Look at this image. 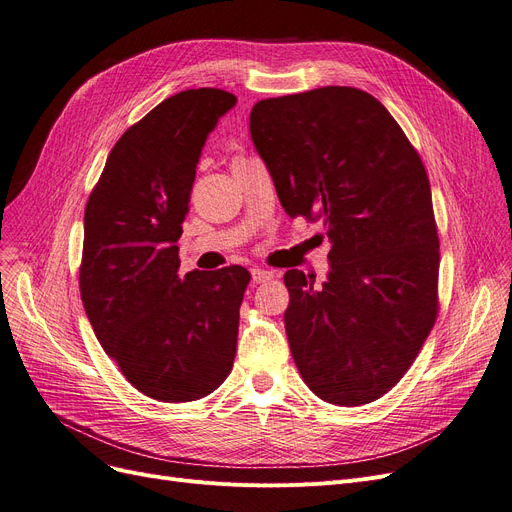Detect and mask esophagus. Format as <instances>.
<instances>
[{
    "label": "esophagus",
    "mask_w": 512,
    "mask_h": 512,
    "mask_svg": "<svg viewBox=\"0 0 512 512\" xmlns=\"http://www.w3.org/2000/svg\"><path fill=\"white\" fill-rule=\"evenodd\" d=\"M275 277V273L273 271H267V269H252V279H254V283H264V281H269V279H273Z\"/></svg>",
    "instance_id": "1"
}]
</instances>
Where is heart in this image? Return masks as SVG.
<instances>
[{
	"label": "heart",
	"mask_w": 512,
	"mask_h": 512,
	"mask_svg": "<svg viewBox=\"0 0 512 512\" xmlns=\"http://www.w3.org/2000/svg\"><path fill=\"white\" fill-rule=\"evenodd\" d=\"M237 161H239V159H237Z\"/></svg>",
	"instance_id": "heart-1"
}]
</instances>
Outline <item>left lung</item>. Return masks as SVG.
<instances>
[{
	"mask_svg": "<svg viewBox=\"0 0 512 512\" xmlns=\"http://www.w3.org/2000/svg\"><path fill=\"white\" fill-rule=\"evenodd\" d=\"M250 134L285 214L321 220L330 239L321 288L283 275L298 372L327 403H372L410 370L439 313L424 163L382 102L349 86L260 100Z\"/></svg>",
	"mask_w": 512,
	"mask_h": 512,
	"instance_id": "left-lung-1",
	"label": "left lung"
}]
</instances>
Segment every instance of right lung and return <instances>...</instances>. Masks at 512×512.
Listing matches in <instances>:
<instances>
[{"instance_id": "right-lung-1", "label": "right lung", "mask_w": 512, "mask_h": 512, "mask_svg": "<svg viewBox=\"0 0 512 512\" xmlns=\"http://www.w3.org/2000/svg\"><path fill=\"white\" fill-rule=\"evenodd\" d=\"M218 88L178 92L111 149L84 214L79 292L92 330L142 395L185 403L231 374L243 267L178 275L176 241L208 134L235 107Z\"/></svg>"}]
</instances>
